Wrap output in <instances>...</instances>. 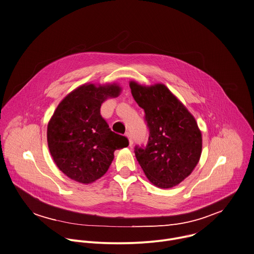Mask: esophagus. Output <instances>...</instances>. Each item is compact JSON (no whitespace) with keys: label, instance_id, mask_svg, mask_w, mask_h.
I'll return each mask as SVG.
<instances>
[{"label":"esophagus","instance_id":"esophagus-1","mask_svg":"<svg viewBox=\"0 0 254 254\" xmlns=\"http://www.w3.org/2000/svg\"><path fill=\"white\" fill-rule=\"evenodd\" d=\"M127 139H128V144H129V146H131L132 143H133V139H132L131 134H130L129 132H127Z\"/></svg>","mask_w":254,"mask_h":254}]
</instances>
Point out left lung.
Returning <instances> with one entry per match:
<instances>
[{"mask_svg": "<svg viewBox=\"0 0 254 254\" xmlns=\"http://www.w3.org/2000/svg\"><path fill=\"white\" fill-rule=\"evenodd\" d=\"M135 102L144 110L149 128L147 145L135 156L147 179L156 187L172 188L187 178L202 154V132L194 116L164 85L129 81Z\"/></svg>", "mask_w": 254, "mask_h": 254, "instance_id": "obj_1", "label": "left lung"}]
</instances>
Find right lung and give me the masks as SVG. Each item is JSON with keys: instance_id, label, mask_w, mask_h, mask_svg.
<instances>
[{"instance_id": "add662e5", "label": "right lung", "mask_w": 254, "mask_h": 254, "mask_svg": "<svg viewBox=\"0 0 254 254\" xmlns=\"http://www.w3.org/2000/svg\"><path fill=\"white\" fill-rule=\"evenodd\" d=\"M117 83H86L58 104L47 125V144L54 163L70 179L91 184L106 174L114 152L128 145L102 118V104L118 97Z\"/></svg>"}]
</instances>
